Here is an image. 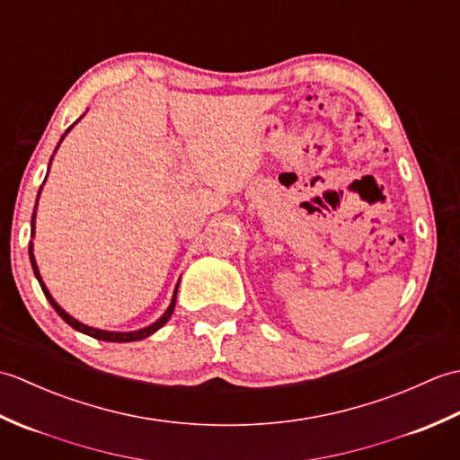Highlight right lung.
<instances>
[{
    "mask_svg": "<svg viewBox=\"0 0 460 460\" xmlns=\"http://www.w3.org/2000/svg\"><path fill=\"white\" fill-rule=\"evenodd\" d=\"M79 122V120H76ZM75 122V124H76ZM73 124V126H75ZM71 126V128H73ZM71 128H68L65 134H63V138L65 136L71 132ZM63 138H61V142H63ZM58 142V144H61ZM58 148V146H57ZM57 152V150H55ZM51 160H53V155H51ZM49 165H51V162H49ZM49 173V172H47ZM45 183V181H43ZM43 188V185H41ZM39 193H41V190H39ZM39 198V195H37ZM35 233V211H33V217H31V235ZM29 259H31V267H33V272H35V277H37V280H39V285H41V290H43V295H45V298L51 302V306L55 308V312L58 316H61L68 326H73L75 330H79V332H83V334H86V336H93V338H96V340H104V341H138V340H144V338H148V336H152L154 332H158L165 322L170 320V316L173 314V308H175V296H178V287H180V282L178 285H175V290H173V296H172V302H170V306H168V310L164 312V314L154 322V324H150V326H146V328H142V330H136V332H109V330H99V328H91V326H86V324H83V322H79V320H75L71 314H66V312L57 305L55 302V298L51 296V292L47 290V287H45V282H43V279H41V275H39V269H37V262H35V257H33V243H29Z\"/></svg>",
    "mask_w": 460,
    "mask_h": 460,
    "instance_id": "add662e5",
    "label": "right lung"
}]
</instances>
